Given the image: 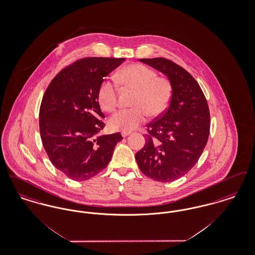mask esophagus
Wrapping results in <instances>:
<instances>
[{
	"mask_svg": "<svg viewBox=\"0 0 255 255\" xmlns=\"http://www.w3.org/2000/svg\"><path fill=\"white\" fill-rule=\"evenodd\" d=\"M130 132H125V131H123V132H122V135L123 136V137H125V136H127V135H129L130 134Z\"/></svg>",
	"mask_w": 255,
	"mask_h": 255,
	"instance_id": "1",
	"label": "esophagus"
}]
</instances>
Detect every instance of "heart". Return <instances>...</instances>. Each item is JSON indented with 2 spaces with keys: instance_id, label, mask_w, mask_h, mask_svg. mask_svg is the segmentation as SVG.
Returning a JSON list of instances; mask_svg holds the SVG:
<instances>
[{
  "instance_id": "1",
  "label": "heart",
  "mask_w": 255,
  "mask_h": 255,
  "mask_svg": "<svg viewBox=\"0 0 255 255\" xmlns=\"http://www.w3.org/2000/svg\"><path fill=\"white\" fill-rule=\"evenodd\" d=\"M115 80L124 88L135 91L130 109L119 110L109 119L110 128L114 131L129 132L145 122L148 115L156 118L162 115L169 106L173 96V86L167 77L142 64H132L115 75ZM100 107L111 113L118 105L117 84L105 79L97 91Z\"/></svg>"
}]
</instances>
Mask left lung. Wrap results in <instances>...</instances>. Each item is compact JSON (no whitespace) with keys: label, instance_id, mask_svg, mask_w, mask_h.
I'll return each instance as SVG.
<instances>
[{"label":"left lung","instance_id":"1","mask_svg":"<svg viewBox=\"0 0 255 255\" xmlns=\"http://www.w3.org/2000/svg\"><path fill=\"white\" fill-rule=\"evenodd\" d=\"M139 61L168 77L173 96L166 111L147 125L145 144L135 159L147 177L172 182L194 166L206 147L210 128L207 101L194 77L173 61L161 57Z\"/></svg>","mask_w":255,"mask_h":255}]
</instances>
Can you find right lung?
Returning a JSON list of instances; mask_svg holds the SVG:
<instances>
[{"label":"right lung","instance_id":"1","mask_svg":"<svg viewBox=\"0 0 255 255\" xmlns=\"http://www.w3.org/2000/svg\"><path fill=\"white\" fill-rule=\"evenodd\" d=\"M124 58L86 57L57 73L39 111L42 143L51 163L68 178L81 182L107 167L121 133L97 136L105 124L97 100L104 78Z\"/></svg>","mask_w":255,"mask_h":255}]
</instances>
